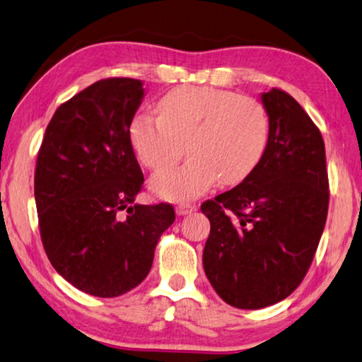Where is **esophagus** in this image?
<instances>
[{
	"label": "esophagus",
	"mask_w": 362,
	"mask_h": 362,
	"mask_svg": "<svg viewBox=\"0 0 362 362\" xmlns=\"http://www.w3.org/2000/svg\"><path fill=\"white\" fill-rule=\"evenodd\" d=\"M195 210H197V206L192 204H180L176 206V214H180V216H186V214H191Z\"/></svg>",
	"instance_id": "esophagus-1"
}]
</instances>
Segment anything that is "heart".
<instances>
[{"label":"heart","instance_id":"heart-1","mask_svg":"<svg viewBox=\"0 0 362 362\" xmlns=\"http://www.w3.org/2000/svg\"><path fill=\"white\" fill-rule=\"evenodd\" d=\"M158 112L136 114L130 124L139 160L152 171H165L185 154V144L191 157L152 180L157 197L187 202L216 181L238 185L262 160L270 120L256 98L213 87H177L160 98Z\"/></svg>","mask_w":362,"mask_h":362}]
</instances>
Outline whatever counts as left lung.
I'll return each mask as SVG.
<instances>
[{
	"label": "left lung",
	"mask_w": 362,
	"mask_h": 362,
	"mask_svg": "<svg viewBox=\"0 0 362 362\" xmlns=\"http://www.w3.org/2000/svg\"><path fill=\"white\" fill-rule=\"evenodd\" d=\"M261 100L270 120L262 160L238 186L202 205L211 224L206 278L221 299L243 310L294 293L313 261L329 206L320 129L280 88Z\"/></svg>",
	"instance_id": "1"
}]
</instances>
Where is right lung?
<instances>
[{"label": "right lung", "instance_id": "add662e5", "mask_svg": "<svg viewBox=\"0 0 362 362\" xmlns=\"http://www.w3.org/2000/svg\"><path fill=\"white\" fill-rule=\"evenodd\" d=\"M143 82L101 79L59 106L44 133L35 171L41 240L54 269L82 293L117 297L152 267L168 204L138 205L144 177L130 124Z\"/></svg>", "mask_w": 362, "mask_h": 362}]
</instances>
